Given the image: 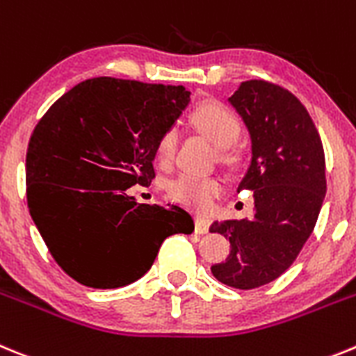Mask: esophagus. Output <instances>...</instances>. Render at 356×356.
<instances>
[{
  "label": "esophagus",
  "instance_id": "esophagus-1",
  "mask_svg": "<svg viewBox=\"0 0 356 356\" xmlns=\"http://www.w3.org/2000/svg\"><path fill=\"white\" fill-rule=\"evenodd\" d=\"M209 218L206 216H197V220H195V232L197 234H207L209 232Z\"/></svg>",
  "mask_w": 356,
  "mask_h": 356
}]
</instances>
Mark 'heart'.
Instances as JSON below:
<instances>
[{
    "mask_svg": "<svg viewBox=\"0 0 356 356\" xmlns=\"http://www.w3.org/2000/svg\"><path fill=\"white\" fill-rule=\"evenodd\" d=\"M191 126L204 134L218 149H229L241 133V122L230 108L216 101L204 102L191 113ZM177 134L175 131H166L156 145V156L161 163H168L174 158ZM223 158L227 161L234 159L232 154L225 152ZM222 186L214 177H202L193 174H181L170 182V195L177 202L190 206L193 209H206L209 207L214 195L220 193Z\"/></svg>",
    "mask_w": 356,
    "mask_h": 356,
    "instance_id": "b5f03b06",
    "label": "heart"
}]
</instances>
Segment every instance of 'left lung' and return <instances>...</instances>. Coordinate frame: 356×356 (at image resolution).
Listing matches in <instances>:
<instances>
[{
    "mask_svg": "<svg viewBox=\"0 0 356 356\" xmlns=\"http://www.w3.org/2000/svg\"><path fill=\"white\" fill-rule=\"evenodd\" d=\"M229 104L250 134L238 191H254V218L211 225L230 241L229 257L211 271L225 286L255 289L280 277L312 234L326 195L325 152L309 111L280 86L245 81Z\"/></svg>",
    "mask_w": 356,
    "mask_h": 356,
    "instance_id": "obj_1",
    "label": "left lung"
}]
</instances>
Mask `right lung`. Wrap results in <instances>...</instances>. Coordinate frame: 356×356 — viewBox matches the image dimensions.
I'll return each instance as SVG.
<instances>
[{
  "mask_svg": "<svg viewBox=\"0 0 356 356\" xmlns=\"http://www.w3.org/2000/svg\"><path fill=\"white\" fill-rule=\"evenodd\" d=\"M184 86L117 78L78 83L46 111L26 152L30 214L69 277L94 289L142 278L172 234H191L179 206L126 190L154 179L156 145L190 104Z\"/></svg>",
  "mask_w": 356,
  "mask_h": 356,
  "instance_id": "right-lung-1",
  "label": "right lung"
}]
</instances>
